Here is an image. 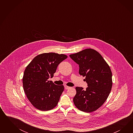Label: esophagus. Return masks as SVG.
Instances as JSON below:
<instances>
[{
    "instance_id": "obj_1",
    "label": "esophagus",
    "mask_w": 133,
    "mask_h": 133,
    "mask_svg": "<svg viewBox=\"0 0 133 133\" xmlns=\"http://www.w3.org/2000/svg\"><path fill=\"white\" fill-rule=\"evenodd\" d=\"M64 88L66 90H67V89H68L70 88L71 87H69V86H67V85H65Z\"/></svg>"
}]
</instances>
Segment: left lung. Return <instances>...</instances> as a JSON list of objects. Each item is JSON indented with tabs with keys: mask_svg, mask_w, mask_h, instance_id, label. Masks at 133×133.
I'll use <instances>...</instances> for the list:
<instances>
[{
	"mask_svg": "<svg viewBox=\"0 0 133 133\" xmlns=\"http://www.w3.org/2000/svg\"><path fill=\"white\" fill-rule=\"evenodd\" d=\"M79 65V74L85 77L88 87H76L74 104L81 111L90 113L101 107L106 101L112 87V74L109 65L97 51L86 49L70 55Z\"/></svg>",
	"mask_w": 133,
	"mask_h": 133,
	"instance_id": "obj_1",
	"label": "left lung"
}]
</instances>
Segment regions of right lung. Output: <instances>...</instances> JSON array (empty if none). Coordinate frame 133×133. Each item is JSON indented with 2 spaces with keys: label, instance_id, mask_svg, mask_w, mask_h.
Wrapping results in <instances>:
<instances>
[{
  "label": "right lung",
  "instance_id": "1",
  "mask_svg": "<svg viewBox=\"0 0 133 133\" xmlns=\"http://www.w3.org/2000/svg\"><path fill=\"white\" fill-rule=\"evenodd\" d=\"M67 58L64 54L43 53L36 56L25 70L23 89L31 104L40 111H49L56 106L64 91L63 85L48 81L54 77L58 64Z\"/></svg>",
  "mask_w": 133,
  "mask_h": 133
}]
</instances>
